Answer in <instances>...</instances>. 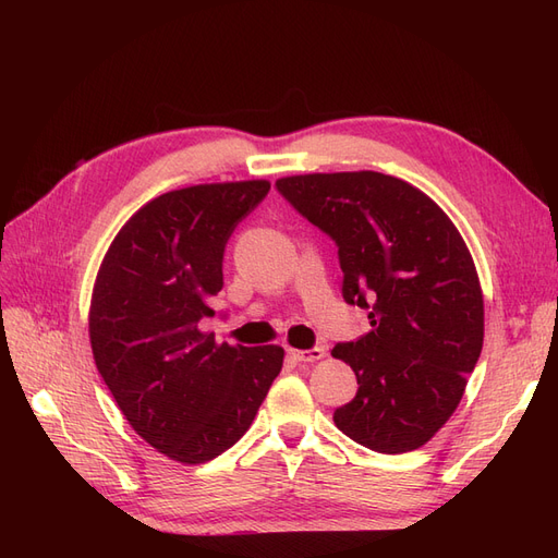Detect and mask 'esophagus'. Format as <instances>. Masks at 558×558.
I'll use <instances>...</instances> for the list:
<instances>
[{
    "mask_svg": "<svg viewBox=\"0 0 558 558\" xmlns=\"http://www.w3.org/2000/svg\"><path fill=\"white\" fill-rule=\"evenodd\" d=\"M289 353L300 363H312V361L324 359L326 356V349L324 347H312V349H302V351L300 349H291Z\"/></svg>",
    "mask_w": 558,
    "mask_h": 558,
    "instance_id": "34e87169",
    "label": "esophagus"
}]
</instances>
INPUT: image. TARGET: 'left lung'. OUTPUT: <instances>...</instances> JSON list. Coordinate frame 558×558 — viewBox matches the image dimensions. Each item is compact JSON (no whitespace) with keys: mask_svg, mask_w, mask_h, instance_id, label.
Here are the masks:
<instances>
[{"mask_svg":"<svg viewBox=\"0 0 558 558\" xmlns=\"http://www.w3.org/2000/svg\"><path fill=\"white\" fill-rule=\"evenodd\" d=\"M277 191L337 244L344 302L369 318L359 340L332 349L359 379L335 426L379 453L418 449L459 408L484 342L461 232L426 193L379 172L286 177Z\"/></svg>","mask_w":558,"mask_h":558,"instance_id":"left-lung-1","label":"left lung"}]
</instances>
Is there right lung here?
Returning <instances> with one entry per match:
<instances>
[{
    "mask_svg": "<svg viewBox=\"0 0 558 558\" xmlns=\"http://www.w3.org/2000/svg\"><path fill=\"white\" fill-rule=\"evenodd\" d=\"M269 181L205 183L150 199L116 234L90 300L95 365L130 426L179 463H205L248 430L283 349L202 332L223 289L232 230Z\"/></svg>",
    "mask_w": 558,
    "mask_h": 558,
    "instance_id": "obj_1",
    "label": "right lung"
}]
</instances>
